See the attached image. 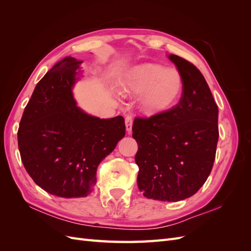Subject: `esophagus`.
<instances>
[{"label": "esophagus", "instance_id": "34e87169", "mask_svg": "<svg viewBox=\"0 0 251 251\" xmlns=\"http://www.w3.org/2000/svg\"><path fill=\"white\" fill-rule=\"evenodd\" d=\"M132 126H133V118L131 115H126V127L128 133L132 131Z\"/></svg>", "mask_w": 251, "mask_h": 251}]
</instances>
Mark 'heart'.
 Instances as JSON below:
<instances>
[{"mask_svg":"<svg viewBox=\"0 0 251 251\" xmlns=\"http://www.w3.org/2000/svg\"><path fill=\"white\" fill-rule=\"evenodd\" d=\"M183 78L175 68L156 64L136 66L127 72L123 91L140 95V110L147 115H156L177 103L183 91Z\"/></svg>","mask_w":251,"mask_h":251,"instance_id":"b5f03b06","label":"heart"}]
</instances>
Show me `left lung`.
I'll list each match as a JSON object with an SVG mask.
<instances>
[{
    "label": "left lung",
    "instance_id": "8db88e82",
    "mask_svg": "<svg viewBox=\"0 0 251 251\" xmlns=\"http://www.w3.org/2000/svg\"><path fill=\"white\" fill-rule=\"evenodd\" d=\"M168 57L183 78L180 100L149 119L136 118L132 130L139 191L148 199L178 202L198 192L211 172L219 110L202 73L178 55Z\"/></svg>",
    "mask_w": 251,
    "mask_h": 251
}]
</instances>
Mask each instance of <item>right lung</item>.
<instances>
[{
  "mask_svg": "<svg viewBox=\"0 0 251 251\" xmlns=\"http://www.w3.org/2000/svg\"><path fill=\"white\" fill-rule=\"evenodd\" d=\"M82 60L65 57L37 82L23 113L19 151L29 176L51 195L87 197L96 171L126 135L125 118L100 119L76 105Z\"/></svg>",
  "mask_w": 251,
  "mask_h": 251,
  "instance_id": "1",
  "label": "right lung"
}]
</instances>
